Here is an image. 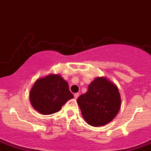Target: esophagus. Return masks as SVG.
Masks as SVG:
<instances>
[{"mask_svg": "<svg viewBox=\"0 0 151 151\" xmlns=\"http://www.w3.org/2000/svg\"><path fill=\"white\" fill-rule=\"evenodd\" d=\"M74 98H75V99H77V98L80 96V94H79V93H75V94L74 95Z\"/></svg>", "mask_w": 151, "mask_h": 151, "instance_id": "obj_1", "label": "esophagus"}]
</instances>
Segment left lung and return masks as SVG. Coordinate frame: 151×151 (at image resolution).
Returning <instances> with one entry per match:
<instances>
[{
    "label": "left lung",
    "mask_w": 151,
    "mask_h": 151,
    "mask_svg": "<svg viewBox=\"0 0 151 151\" xmlns=\"http://www.w3.org/2000/svg\"><path fill=\"white\" fill-rule=\"evenodd\" d=\"M77 101L86 122L95 127L110 122L121 107L118 88L104 77H97Z\"/></svg>",
    "instance_id": "1"
}]
</instances>
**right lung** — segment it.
Wrapping results in <instances>:
<instances>
[{"label":"right lung","instance_id":"obj_1","mask_svg":"<svg viewBox=\"0 0 151 151\" xmlns=\"http://www.w3.org/2000/svg\"><path fill=\"white\" fill-rule=\"evenodd\" d=\"M73 98L68 83L57 74H50L36 80L29 94L33 108L43 115L58 112Z\"/></svg>","mask_w":151,"mask_h":151}]
</instances>
